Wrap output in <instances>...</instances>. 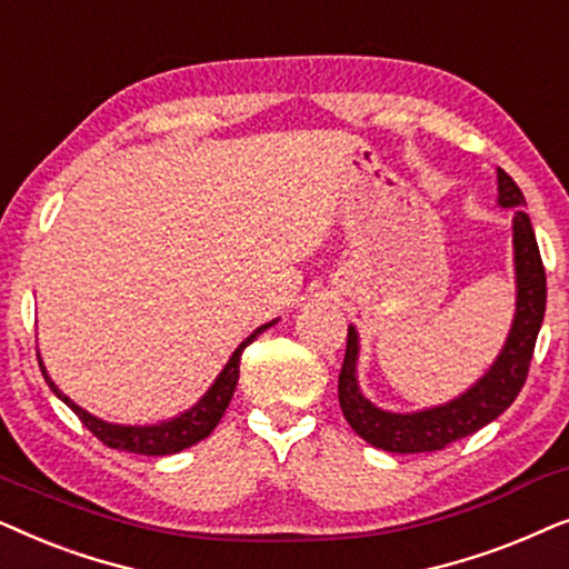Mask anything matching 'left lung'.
I'll return each instance as SVG.
<instances>
[{
	"instance_id": "1",
	"label": "left lung",
	"mask_w": 569,
	"mask_h": 569,
	"mask_svg": "<svg viewBox=\"0 0 569 569\" xmlns=\"http://www.w3.org/2000/svg\"><path fill=\"white\" fill-rule=\"evenodd\" d=\"M497 202L502 208H518L512 218V249H515V317L510 336L491 369L473 388L445 406L427 408L413 413H392L377 408L363 398L356 380V361H359V336L351 325L348 328L346 359L338 377V400L346 421L372 448L388 452H435L448 448L456 439H463L499 413L512 406L518 398L531 367L536 338H539L543 312H547V272L536 244L531 218L526 216V197L512 177L497 169Z\"/></svg>"
}]
</instances>
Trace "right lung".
<instances>
[{
  "mask_svg": "<svg viewBox=\"0 0 569 569\" xmlns=\"http://www.w3.org/2000/svg\"><path fill=\"white\" fill-rule=\"evenodd\" d=\"M278 320L264 322L262 328H257L252 336L244 338L239 343L237 351L231 353L229 363L223 367V372L216 377V382L210 385V390L202 396L197 403L189 408V411L173 416L169 421L161 423H150V427H124V423H109L98 416L88 413L86 408H80L78 403H72L70 398L64 396L62 390L51 382V377L47 375V367L43 361L38 359V367H41L43 377H47L49 388L54 390V396L59 400H64L67 406L78 413V419L86 423V427L93 431V435L101 439L103 445H109L113 450H127V452H138V456H173V452H181L184 448H192V445L206 439L210 431L218 427V421L223 419L226 408H229L233 390H237L239 382V361H241V351L252 343V340L276 325Z\"/></svg>",
  "mask_w": 569,
  "mask_h": 569,
  "instance_id": "1",
  "label": "right lung"
}]
</instances>
